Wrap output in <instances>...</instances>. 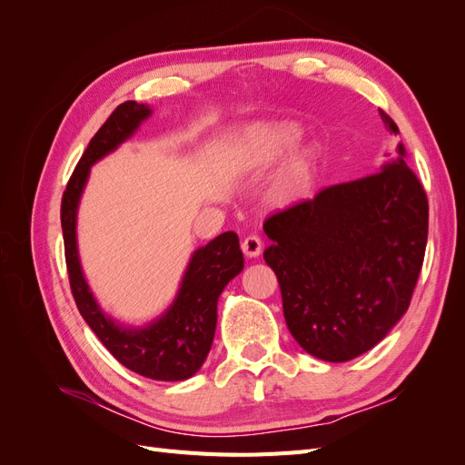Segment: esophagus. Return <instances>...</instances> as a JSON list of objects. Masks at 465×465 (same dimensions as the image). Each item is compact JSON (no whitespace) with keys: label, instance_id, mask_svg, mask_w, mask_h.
I'll list each match as a JSON object with an SVG mask.
<instances>
[{"label":"esophagus","instance_id":"obj_1","mask_svg":"<svg viewBox=\"0 0 465 465\" xmlns=\"http://www.w3.org/2000/svg\"><path fill=\"white\" fill-rule=\"evenodd\" d=\"M242 252L248 258H258L262 254V238L256 234H250L242 241Z\"/></svg>","mask_w":465,"mask_h":465}]
</instances>
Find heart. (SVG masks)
Wrapping results in <instances>:
<instances>
[{
  "instance_id": "1",
  "label": "heart",
  "mask_w": 465,
  "mask_h": 465,
  "mask_svg": "<svg viewBox=\"0 0 465 465\" xmlns=\"http://www.w3.org/2000/svg\"><path fill=\"white\" fill-rule=\"evenodd\" d=\"M304 132L292 122L265 124L252 128L244 137V159L250 166L265 168L283 161L302 142ZM316 180V157L308 149L299 153L289 164L279 184V195L283 200H294L308 193Z\"/></svg>"
}]
</instances>
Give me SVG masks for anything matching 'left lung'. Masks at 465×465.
I'll return each instance as SVG.
<instances>
[{
  "instance_id": "left-lung-1",
  "label": "left lung",
  "mask_w": 465,
  "mask_h": 465,
  "mask_svg": "<svg viewBox=\"0 0 465 465\" xmlns=\"http://www.w3.org/2000/svg\"><path fill=\"white\" fill-rule=\"evenodd\" d=\"M386 130L400 134L384 110ZM382 171L320 190L263 223L265 263L279 281L299 345L343 362L382 341L410 308L423 267L429 202L405 164V147Z\"/></svg>"
}]
</instances>
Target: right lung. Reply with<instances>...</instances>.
<instances>
[{
    "mask_svg": "<svg viewBox=\"0 0 465 465\" xmlns=\"http://www.w3.org/2000/svg\"><path fill=\"white\" fill-rule=\"evenodd\" d=\"M151 110L135 101L122 103L89 142L62 198V231L72 294L89 328L125 369L153 380H186L200 371L217 326V301L229 281L242 272L238 236L229 231L193 252L173 306L145 328H124L98 308L83 277L75 217L91 166L132 137Z\"/></svg>",
    "mask_w": 465,
    "mask_h": 465,
    "instance_id": "1",
    "label": "right lung"
}]
</instances>
